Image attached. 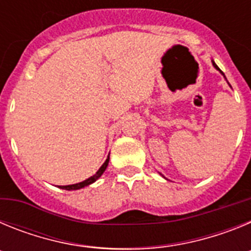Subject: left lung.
<instances>
[{"label": "left lung", "mask_w": 251, "mask_h": 251, "mask_svg": "<svg viewBox=\"0 0 251 251\" xmlns=\"http://www.w3.org/2000/svg\"><path fill=\"white\" fill-rule=\"evenodd\" d=\"M212 65H214V68H215V69H216V70H219V72H220V73H221V74H223V75H224V73H223V72H221L220 69H219V66H217V65H216V64H215V61H214V60H212ZM224 76H225V75H224Z\"/></svg>", "instance_id": "8db88e82"}]
</instances>
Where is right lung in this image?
<instances>
[{
	"mask_svg": "<svg viewBox=\"0 0 251 251\" xmlns=\"http://www.w3.org/2000/svg\"><path fill=\"white\" fill-rule=\"evenodd\" d=\"M108 163H109V156H108V158L105 159V162H104L103 165H101V167L99 168L98 171H97V174L93 175V176L89 177V178H88V179H85V181H83V182L75 183V185L59 186V187L63 188V190H68V191H72V190H79V188H83V187H85V186L92 185L93 182H95V181H97V179H98L99 177H100L101 175L104 174V171L106 170V166H108Z\"/></svg>",
	"mask_w": 251,
	"mask_h": 251,
	"instance_id": "add662e5",
	"label": "right lung"
}]
</instances>
